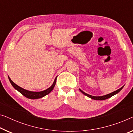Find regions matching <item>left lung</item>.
Returning a JSON list of instances; mask_svg holds the SVG:
<instances>
[{"label": "left lung", "instance_id": "8db88e82", "mask_svg": "<svg viewBox=\"0 0 133 133\" xmlns=\"http://www.w3.org/2000/svg\"><path fill=\"white\" fill-rule=\"evenodd\" d=\"M124 86H122V87L120 88V89L114 91V92L111 93H109V94H108V95H104V96H94L90 95H89V94H87L86 93L84 92V91L83 90H81V89H79V90H80L81 92L83 94H84V95H85V96H87V97L91 98V99H94V100H97V101H103V100L107 99H108V98H109V97H111L112 96H113L116 95V94H117V93H119V91H121V90L122 89V88L124 87Z\"/></svg>", "mask_w": 133, "mask_h": 133}]
</instances>
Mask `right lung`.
Wrapping results in <instances>:
<instances>
[{"label":"right lung","instance_id":"right-lung-1","mask_svg":"<svg viewBox=\"0 0 133 133\" xmlns=\"http://www.w3.org/2000/svg\"><path fill=\"white\" fill-rule=\"evenodd\" d=\"M8 78H9L10 83H11L12 85L14 87V89H15L19 91V93H21L22 95L26 97V98H28V99H40V98H42L43 97L45 96L46 95H48L49 93H50L51 91H52V90L54 89L55 84H56L57 77L55 78L53 84L51 85L50 87H49L48 89H47L46 90H43L42 91H31L26 90L24 89L21 87L18 86V85L16 84L15 83H14L13 81L11 80V79L9 78V77H8Z\"/></svg>","mask_w":133,"mask_h":133}]
</instances>
